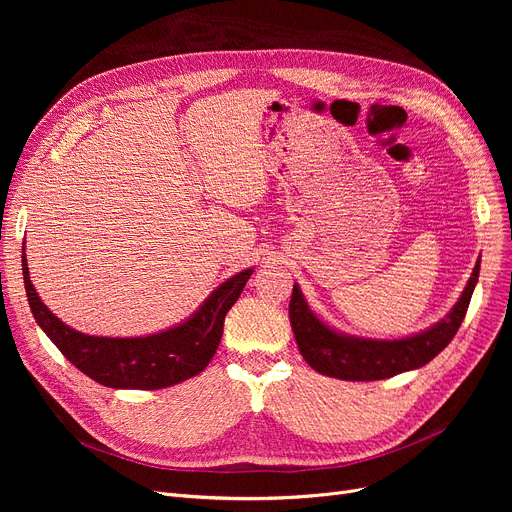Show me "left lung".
<instances>
[{
  "label": "left lung",
  "mask_w": 512,
  "mask_h": 512,
  "mask_svg": "<svg viewBox=\"0 0 512 512\" xmlns=\"http://www.w3.org/2000/svg\"><path fill=\"white\" fill-rule=\"evenodd\" d=\"M479 278V261L461 294L459 303L452 307L446 319L438 321L425 332L400 340H373L346 336L326 326L303 299L301 288L294 284L290 297V326L297 338L303 359L319 373L348 382L386 380L402 371L423 367L442 353L448 342L461 328L473 288Z\"/></svg>",
  "instance_id": "1"
}]
</instances>
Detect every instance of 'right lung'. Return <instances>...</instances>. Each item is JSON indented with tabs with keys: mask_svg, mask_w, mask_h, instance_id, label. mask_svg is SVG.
<instances>
[{
	"mask_svg": "<svg viewBox=\"0 0 512 512\" xmlns=\"http://www.w3.org/2000/svg\"><path fill=\"white\" fill-rule=\"evenodd\" d=\"M253 270H245L215 288L184 324L141 338H105L76 332L39 299L22 253L24 290L41 330L60 353L91 380L107 388L159 390L201 373L218 351L224 319L238 301Z\"/></svg>",
	"mask_w": 512,
	"mask_h": 512,
	"instance_id": "right-lung-1",
	"label": "right lung"
}]
</instances>
